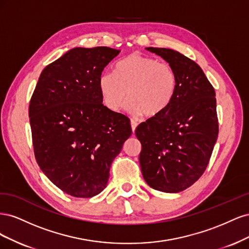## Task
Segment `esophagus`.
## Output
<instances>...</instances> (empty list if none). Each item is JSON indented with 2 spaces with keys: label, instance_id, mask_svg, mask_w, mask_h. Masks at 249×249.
<instances>
[{
  "label": "esophagus",
  "instance_id": "34e87169",
  "mask_svg": "<svg viewBox=\"0 0 249 249\" xmlns=\"http://www.w3.org/2000/svg\"><path fill=\"white\" fill-rule=\"evenodd\" d=\"M137 123L135 122V120H133V119H131V127H132V132L134 133L135 132V130H136V127H137Z\"/></svg>",
  "mask_w": 249,
  "mask_h": 249
}]
</instances>
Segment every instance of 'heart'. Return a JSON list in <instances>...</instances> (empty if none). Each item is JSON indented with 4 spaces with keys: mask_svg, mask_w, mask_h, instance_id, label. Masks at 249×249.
Here are the masks:
<instances>
[{
    "mask_svg": "<svg viewBox=\"0 0 249 249\" xmlns=\"http://www.w3.org/2000/svg\"><path fill=\"white\" fill-rule=\"evenodd\" d=\"M97 84L104 104L111 111H116L127 95V112L152 118L168 108L177 92L178 78L169 64L134 53L117 64L116 73L102 72Z\"/></svg>",
    "mask_w": 249,
    "mask_h": 249,
    "instance_id": "1",
    "label": "heart"
}]
</instances>
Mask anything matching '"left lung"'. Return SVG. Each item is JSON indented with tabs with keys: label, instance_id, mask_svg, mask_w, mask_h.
Wrapping results in <instances>:
<instances>
[{
	"label": "left lung",
	"instance_id": "obj_1",
	"mask_svg": "<svg viewBox=\"0 0 249 249\" xmlns=\"http://www.w3.org/2000/svg\"><path fill=\"white\" fill-rule=\"evenodd\" d=\"M175 70L178 88L162 114L140 124L139 162L143 178L158 191L187 189L206 170L218 137L215 90L198 64L165 48H145Z\"/></svg>",
	"mask_w": 249,
	"mask_h": 249
}]
</instances>
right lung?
Here are the masks:
<instances>
[{
    "instance_id": "obj_1",
    "label": "right lung",
    "mask_w": 249,
    "mask_h": 249,
    "mask_svg": "<svg viewBox=\"0 0 249 249\" xmlns=\"http://www.w3.org/2000/svg\"><path fill=\"white\" fill-rule=\"evenodd\" d=\"M120 50L73 48L46 66L30 101L34 154L63 192L88 198L107 186L109 170L132 129L103 105L99 77Z\"/></svg>"
}]
</instances>
